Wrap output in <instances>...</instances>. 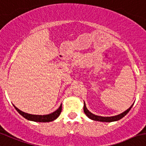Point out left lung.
<instances>
[{
    "mask_svg": "<svg viewBox=\"0 0 146 146\" xmlns=\"http://www.w3.org/2000/svg\"><path fill=\"white\" fill-rule=\"evenodd\" d=\"M133 104L128 109H127L126 111H124L122 113L119 114V115H115V116H111V117H103V116H99V115H96L94 114H93L92 113H90V111L87 109L86 106V103L84 102V106H83V111H84L85 114L89 118H90L91 120L96 121H100V122H113V121H117L118 120L121 119L122 118H123L127 113L130 111V110L131 109V108L133 107Z\"/></svg>",
    "mask_w": 146,
    "mask_h": 146,
    "instance_id": "8db88e82",
    "label": "left lung"
}]
</instances>
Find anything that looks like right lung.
<instances>
[{"label":"right lung","mask_w":146,"mask_h":146,"mask_svg":"<svg viewBox=\"0 0 146 146\" xmlns=\"http://www.w3.org/2000/svg\"><path fill=\"white\" fill-rule=\"evenodd\" d=\"M14 108H15L17 111L22 115L23 117L25 118L27 120H29V121H35V122H50V121H53L54 120H56L58 117L60 115V113L62 111V104L60 105V107L56 110V111L53 112L52 113L48 114V115H32V114H28L27 113H24L23 111H21V110L18 108L15 107L13 105Z\"/></svg>","instance_id":"1"}]
</instances>
